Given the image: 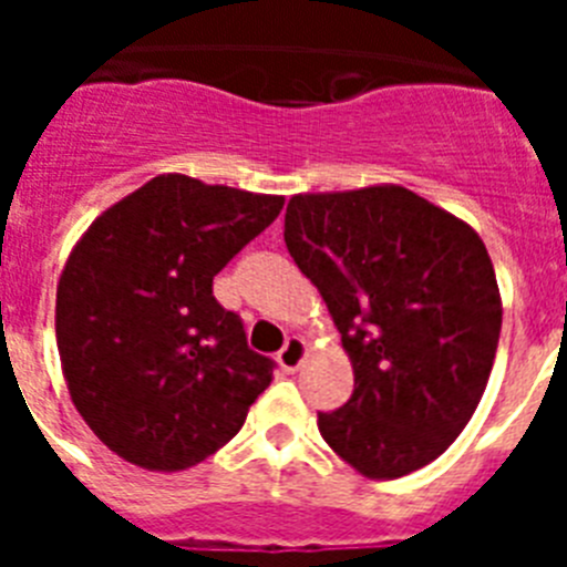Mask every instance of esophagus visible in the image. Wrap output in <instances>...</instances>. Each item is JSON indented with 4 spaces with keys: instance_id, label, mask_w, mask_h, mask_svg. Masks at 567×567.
<instances>
[{
    "instance_id": "obj_1",
    "label": "esophagus",
    "mask_w": 567,
    "mask_h": 567,
    "mask_svg": "<svg viewBox=\"0 0 567 567\" xmlns=\"http://www.w3.org/2000/svg\"><path fill=\"white\" fill-rule=\"evenodd\" d=\"M303 358H307V343H303L300 338H289L287 343H284V349L278 352V365L287 374H292V372H298L300 363H303Z\"/></svg>"
}]
</instances>
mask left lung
I'll return each mask as SVG.
<instances>
[{
	"label": "left lung",
	"instance_id": "1",
	"mask_svg": "<svg viewBox=\"0 0 567 567\" xmlns=\"http://www.w3.org/2000/svg\"><path fill=\"white\" fill-rule=\"evenodd\" d=\"M284 240L327 300L354 392L318 429L372 480L437 460L488 383L503 327L480 235L405 187L295 195Z\"/></svg>",
	"mask_w": 567,
	"mask_h": 567
}]
</instances>
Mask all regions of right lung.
<instances>
[{"mask_svg": "<svg viewBox=\"0 0 567 567\" xmlns=\"http://www.w3.org/2000/svg\"><path fill=\"white\" fill-rule=\"evenodd\" d=\"M284 209L280 195L155 175L90 224L56 289L70 398L110 452L182 471L227 445L272 380L213 278Z\"/></svg>", "mask_w": 567, "mask_h": 567, "instance_id": "1", "label": "right lung"}]
</instances>
